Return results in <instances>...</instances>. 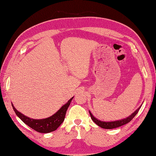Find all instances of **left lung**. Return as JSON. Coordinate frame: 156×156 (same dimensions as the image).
<instances>
[{
	"label": "left lung",
	"mask_w": 156,
	"mask_h": 156,
	"mask_svg": "<svg viewBox=\"0 0 156 156\" xmlns=\"http://www.w3.org/2000/svg\"><path fill=\"white\" fill-rule=\"evenodd\" d=\"M138 108L136 111H135L133 114L131 115L129 117L127 118L122 119V120H119V121H111V122H105V121H101L98 120L97 119H96L93 115L91 114V112L89 111V113L90 115V117L92 119V120L96 124L98 125L99 127H101L103 129H114V128H117L119 127H121L122 125H124L125 124L128 123V122H130L132 119L134 118L135 115L137 114V112L140 111V109L141 108Z\"/></svg>",
	"instance_id": "left-lung-1"
}]
</instances>
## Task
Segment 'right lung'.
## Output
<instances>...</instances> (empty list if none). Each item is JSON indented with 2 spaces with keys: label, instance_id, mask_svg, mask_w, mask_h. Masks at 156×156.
Instances as JSON below:
<instances>
[{
  "label": "right lung",
  "instance_id": "add662e5",
  "mask_svg": "<svg viewBox=\"0 0 156 156\" xmlns=\"http://www.w3.org/2000/svg\"><path fill=\"white\" fill-rule=\"evenodd\" d=\"M72 98L73 97L69 99L67 103L62 106V108L58 112H56L54 115L44 119H33L29 118L16 110L12 104V107L16 115L29 127H30L31 129H34L35 131L39 132V133H48L56 130L64 121L66 111H67V109L70 105Z\"/></svg>",
  "mask_w": 156,
  "mask_h": 156
}]
</instances>
